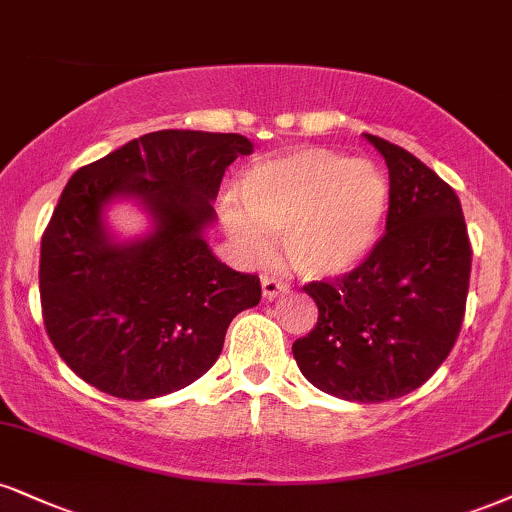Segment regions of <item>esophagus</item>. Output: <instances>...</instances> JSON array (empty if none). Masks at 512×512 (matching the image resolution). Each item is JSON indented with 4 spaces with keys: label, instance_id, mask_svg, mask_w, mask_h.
Listing matches in <instances>:
<instances>
[{
    "label": "esophagus",
    "instance_id": "34e87169",
    "mask_svg": "<svg viewBox=\"0 0 512 512\" xmlns=\"http://www.w3.org/2000/svg\"><path fill=\"white\" fill-rule=\"evenodd\" d=\"M261 292H263V299L273 301L275 296H280L282 292H285V282H280L273 275H263L261 277Z\"/></svg>",
    "mask_w": 512,
    "mask_h": 512
}]
</instances>
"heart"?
Returning a JSON list of instances; mask_svg holds the SVG:
<instances>
[{
	"label": "heart",
	"instance_id": "1",
	"mask_svg": "<svg viewBox=\"0 0 512 512\" xmlns=\"http://www.w3.org/2000/svg\"><path fill=\"white\" fill-rule=\"evenodd\" d=\"M389 194V180L377 163L308 147L246 170V208L227 199L223 218L251 261H266L273 254V235H282L296 273L339 277L375 251Z\"/></svg>",
	"mask_w": 512,
	"mask_h": 512
}]
</instances>
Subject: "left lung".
Masks as SVG:
<instances>
[{
    "instance_id": "8db88e82",
    "label": "left lung",
    "mask_w": 512,
    "mask_h": 512,
    "mask_svg": "<svg viewBox=\"0 0 512 512\" xmlns=\"http://www.w3.org/2000/svg\"><path fill=\"white\" fill-rule=\"evenodd\" d=\"M363 137L389 168L387 232L349 275L304 287L318 323L292 353L325 394L382 403L425 384L451 353L472 249L456 192L410 151Z\"/></svg>"
}]
</instances>
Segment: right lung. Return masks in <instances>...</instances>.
<instances>
[{"instance_id":"1","label":"right lung","mask_w":512,"mask_h":512,"mask_svg":"<svg viewBox=\"0 0 512 512\" xmlns=\"http://www.w3.org/2000/svg\"><path fill=\"white\" fill-rule=\"evenodd\" d=\"M254 151L235 132L159 130L80 168L42 235V318L75 375L128 401L178 391L218 361L261 282L220 263L204 232L225 168ZM135 200L142 238L118 240L103 211Z\"/></svg>"}]
</instances>
